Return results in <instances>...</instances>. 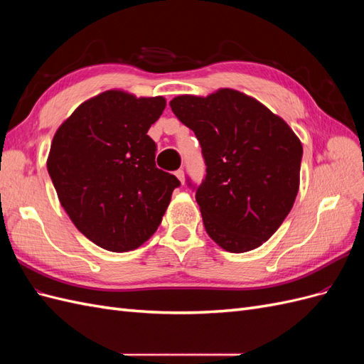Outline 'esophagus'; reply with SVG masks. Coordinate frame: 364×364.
<instances>
[{"label":"esophagus","mask_w":364,"mask_h":364,"mask_svg":"<svg viewBox=\"0 0 364 364\" xmlns=\"http://www.w3.org/2000/svg\"><path fill=\"white\" fill-rule=\"evenodd\" d=\"M174 174H176V178H178V179L181 181V183L185 182V174H183V170H182V168H179Z\"/></svg>","instance_id":"34e87169"}]
</instances>
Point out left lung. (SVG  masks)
Wrapping results in <instances>:
<instances>
[{"mask_svg": "<svg viewBox=\"0 0 364 364\" xmlns=\"http://www.w3.org/2000/svg\"><path fill=\"white\" fill-rule=\"evenodd\" d=\"M202 147L206 174L196 191L208 235L241 253L267 241L293 208L302 144L282 118L234 90L170 102Z\"/></svg>", "mask_w": 364, "mask_h": 364, "instance_id": "1", "label": "left lung"}]
</instances>
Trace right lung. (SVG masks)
I'll use <instances>...</instances> for the list:
<instances>
[{
    "instance_id": "add662e5",
    "label": "right lung",
    "mask_w": 364,
    "mask_h": 364,
    "mask_svg": "<svg viewBox=\"0 0 364 364\" xmlns=\"http://www.w3.org/2000/svg\"><path fill=\"white\" fill-rule=\"evenodd\" d=\"M164 109V97L106 91L77 107L53 138L47 167L59 200L75 228L106 250L146 243L181 185L156 167L147 135Z\"/></svg>"
}]
</instances>
